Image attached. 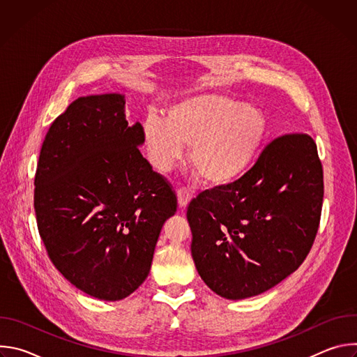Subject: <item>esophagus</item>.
Listing matches in <instances>:
<instances>
[{
	"mask_svg": "<svg viewBox=\"0 0 357 357\" xmlns=\"http://www.w3.org/2000/svg\"><path fill=\"white\" fill-rule=\"evenodd\" d=\"M176 196H178V205H179V208H181V209H186L188 205H189L190 199H192L190 192H189L188 189H185V188H181V189H178V192H176Z\"/></svg>",
	"mask_w": 357,
	"mask_h": 357,
	"instance_id": "esophagus-1",
	"label": "esophagus"
}]
</instances>
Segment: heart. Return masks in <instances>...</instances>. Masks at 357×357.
Returning a JSON list of instances; mask_svg holds the SVG:
<instances>
[{"label":"heart","mask_w":357,"mask_h":357,"mask_svg":"<svg viewBox=\"0 0 357 357\" xmlns=\"http://www.w3.org/2000/svg\"><path fill=\"white\" fill-rule=\"evenodd\" d=\"M268 132L266 113L252 105L219 94L182 98L165 117L144 121V142L155 169L168 171L190 146L189 164L209 186L240 179L256 162Z\"/></svg>","instance_id":"obj_1"}]
</instances>
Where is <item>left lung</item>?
Returning <instances> with one entry per match:
<instances>
[{
  "mask_svg": "<svg viewBox=\"0 0 357 357\" xmlns=\"http://www.w3.org/2000/svg\"><path fill=\"white\" fill-rule=\"evenodd\" d=\"M324 171L314 139H274L236 182L202 192L188 206L192 259L226 299L260 295L291 275L314 244Z\"/></svg>",
  "mask_w": 357,
  "mask_h": 357,
  "instance_id": "1",
  "label": "left lung"
}]
</instances>
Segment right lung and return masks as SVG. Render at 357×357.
Here are the masks:
<instances>
[{
  "mask_svg": "<svg viewBox=\"0 0 357 357\" xmlns=\"http://www.w3.org/2000/svg\"><path fill=\"white\" fill-rule=\"evenodd\" d=\"M120 93L76 98L40 148L33 206L40 238L59 273L101 301H120L148 277L176 196L139 148Z\"/></svg>",
  "mask_w": 357,
  "mask_h": 357,
  "instance_id": "add662e5",
  "label": "right lung"
}]
</instances>
